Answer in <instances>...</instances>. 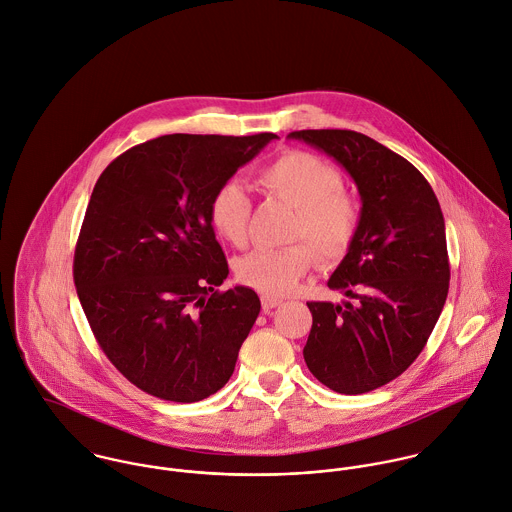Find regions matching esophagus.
I'll return each mask as SVG.
<instances>
[{"label":"esophagus","instance_id":"esophagus-1","mask_svg":"<svg viewBox=\"0 0 512 512\" xmlns=\"http://www.w3.org/2000/svg\"><path fill=\"white\" fill-rule=\"evenodd\" d=\"M282 298H276V296H268V294H264L262 296V308L268 312V310H272V308H278V306H282Z\"/></svg>","mask_w":512,"mask_h":512}]
</instances>
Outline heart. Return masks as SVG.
<instances>
[{
	"label": "heart",
	"instance_id": "b5f03b06",
	"mask_svg": "<svg viewBox=\"0 0 512 512\" xmlns=\"http://www.w3.org/2000/svg\"><path fill=\"white\" fill-rule=\"evenodd\" d=\"M260 186L292 206L290 240L286 248H262L236 262V278L268 296L290 294L316 266V252L324 264L341 260L353 246L359 226V202L341 188L336 167L306 151H288L258 174ZM252 200L244 186L228 180L208 202V220L218 238L244 248L250 238ZM315 248L312 249L311 246Z\"/></svg>",
	"mask_w": 512,
	"mask_h": 512
}]
</instances>
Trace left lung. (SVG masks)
<instances>
[{"label": "left lung", "instance_id": "left-lung-1", "mask_svg": "<svg viewBox=\"0 0 512 512\" xmlns=\"http://www.w3.org/2000/svg\"><path fill=\"white\" fill-rule=\"evenodd\" d=\"M355 180L361 226L328 280L349 302H310L308 369L326 387L359 395L399 377L423 351L449 292L439 200L409 161L345 129L294 131Z\"/></svg>", "mask_w": 512, "mask_h": 512}]
</instances>
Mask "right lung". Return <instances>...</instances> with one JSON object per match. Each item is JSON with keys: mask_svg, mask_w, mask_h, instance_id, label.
Masks as SVG:
<instances>
[{"mask_svg": "<svg viewBox=\"0 0 512 512\" xmlns=\"http://www.w3.org/2000/svg\"><path fill=\"white\" fill-rule=\"evenodd\" d=\"M272 139L165 135L119 155L93 188L73 258L77 296L109 361L149 395L200 401L234 371L260 298L218 290L228 262L208 202Z\"/></svg>", "mask_w": 512, "mask_h": 512, "instance_id": "obj_1", "label": "right lung"}]
</instances>
